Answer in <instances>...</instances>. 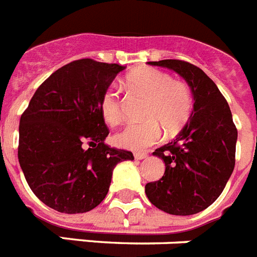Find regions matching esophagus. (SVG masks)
<instances>
[{"label": "esophagus", "instance_id": "1", "mask_svg": "<svg viewBox=\"0 0 257 257\" xmlns=\"http://www.w3.org/2000/svg\"><path fill=\"white\" fill-rule=\"evenodd\" d=\"M135 158L139 159V161H141V159L148 158V154H146V153H135Z\"/></svg>", "mask_w": 257, "mask_h": 257}]
</instances>
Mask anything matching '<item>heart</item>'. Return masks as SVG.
I'll list each match as a JSON object with an SVG mask.
<instances>
[{
	"instance_id": "1",
	"label": "heart",
	"mask_w": 257,
	"mask_h": 257,
	"mask_svg": "<svg viewBox=\"0 0 257 257\" xmlns=\"http://www.w3.org/2000/svg\"><path fill=\"white\" fill-rule=\"evenodd\" d=\"M125 83L132 91L146 98L141 122L125 125L113 136L117 146L129 150H144L154 145L165 132L175 137L188 122L193 109V95L189 86L174 81L169 73L155 68H141L129 73ZM100 113L108 124L121 118V103L117 88L109 86L100 99Z\"/></svg>"
}]
</instances>
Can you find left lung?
<instances>
[{"label": "left lung", "mask_w": 257, "mask_h": 257, "mask_svg": "<svg viewBox=\"0 0 257 257\" xmlns=\"http://www.w3.org/2000/svg\"><path fill=\"white\" fill-rule=\"evenodd\" d=\"M171 69L193 95L189 121L174 141L153 153L165 162L162 179L145 185L149 201L174 215H191L219 197L235 166L238 131L226 99L201 69L182 60L149 62Z\"/></svg>", "instance_id": "obj_1"}]
</instances>
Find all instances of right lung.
<instances>
[{
  "label": "right lung",
  "instance_id": "right-lung-1",
  "mask_svg": "<svg viewBox=\"0 0 257 257\" xmlns=\"http://www.w3.org/2000/svg\"><path fill=\"white\" fill-rule=\"evenodd\" d=\"M125 66L91 59L56 70L19 121L18 159L36 197L60 213H86L104 200L112 171L131 152L104 144L100 99Z\"/></svg>",
  "mask_w": 257,
  "mask_h": 257
}]
</instances>
